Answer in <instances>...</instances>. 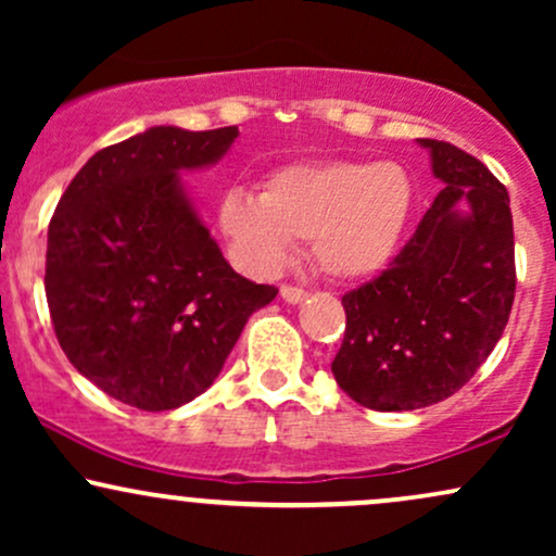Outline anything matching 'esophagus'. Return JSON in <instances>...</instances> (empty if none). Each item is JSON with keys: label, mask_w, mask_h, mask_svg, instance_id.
<instances>
[{"label": "esophagus", "mask_w": 556, "mask_h": 556, "mask_svg": "<svg viewBox=\"0 0 556 556\" xmlns=\"http://www.w3.org/2000/svg\"><path fill=\"white\" fill-rule=\"evenodd\" d=\"M279 295H282V300H287V303H300V300L305 298V290H303V287H295V285H282Z\"/></svg>", "instance_id": "34e87169"}]
</instances>
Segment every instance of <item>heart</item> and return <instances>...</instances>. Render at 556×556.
<instances>
[{
  "mask_svg": "<svg viewBox=\"0 0 556 556\" xmlns=\"http://www.w3.org/2000/svg\"><path fill=\"white\" fill-rule=\"evenodd\" d=\"M416 203V182L397 162L287 164L266 175L261 195L229 190L219 227L253 274H277L295 240L337 279H363L392 261Z\"/></svg>",
  "mask_w": 556,
  "mask_h": 556,
  "instance_id": "1",
  "label": "heart"
}]
</instances>
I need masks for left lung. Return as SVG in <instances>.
Returning <instances> with one entry per match:
<instances>
[{"instance_id":"obj_1","label":"left lung","mask_w":556,"mask_h":556,"mask_svg":"<svg viewBox=\"0 0 556 556\" xmlns=\"http://www.w3.org/2000/svg\"><path fill=\"white\" fill-rule=\"evenodd\" d=\"M418 143L444 188L387 269L342 295L331 374L371 410H418L468 384L507 327L518 282L507 188L457 146Z\"/></svg>"}]
</instances>
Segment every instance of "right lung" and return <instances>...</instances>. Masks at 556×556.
<instances>
[{
  "mask_svg": "<svg viewBox=\"0 0 556 556\" xmlns=\"http://www.w3.org/2000/svg\"><path fill=\"white\" fill-rule=\"evenodd\" d=\"M238 127H149L83 164L49 222L47 303L67 361L162 413L206 392L245 321L277 298L240 277L177 172L219 162Z\"/></svg>",
  "mask_w": 556,
  "mask_h": 556,
  "instance_id": "1",
  "label": "right lung"
}]
</instances>
